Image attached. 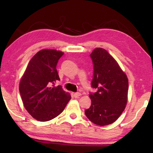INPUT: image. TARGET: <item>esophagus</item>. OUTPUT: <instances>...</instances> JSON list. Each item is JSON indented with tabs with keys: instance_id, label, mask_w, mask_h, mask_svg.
Returning <instances> with one entry per match:
<instances>
[{
	"instance_id": "esophagus-1",
	"label": "esophagus",
	"mask_w": 153,
	"mask_h": 153,
	"mask_svg": "<svg viewBox=\"0 0 153 153\" xmlns=\"http://www.w3.org/2000/svg\"><path fill=\"white\" fill-rule=\"evenodd\" d=\"M73 95H74V97L75 98H77V97H79V96L81 95V93H75L73 94Z\"/></svg>"
}]
</instances>
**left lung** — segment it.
<instances>
[{
	"instance_id": "8db88e82",
	"label": "left lung",
	"mask_w": 153,
	"mask_h": 153,
	"mask_svg": "<svg viewBox=\"0 0 153 153\" xmlns=\"http://www.w3.org/2000/svg\"><path fill=\"white\" fill-rule=\"evenodd\" d=\"M93 63V78L91 93V106L85 114L100 126L111 124L118 119L127 102L128 79L116 60L102 48L94 49L91 55Z\"/></svg>"
}]
</instances>
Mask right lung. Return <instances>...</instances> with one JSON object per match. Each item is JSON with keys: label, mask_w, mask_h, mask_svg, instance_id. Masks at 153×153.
<instances>
[{"label": "right lung", "mask_w": 153, "mask_h": 153, "mask_svg": "<svg viewBox=\"0 0 153 153\" xmlns=\"http://www.w3.org/2000/svg\"><path fill=\"white\" fill-rule=\"evenodd\" d=\"M64 53L43 49L30 60L19 83V93L24 107L33 118L45 122L61 114L71 99L61 85L56 65Z\"/></svg>", "instance_id": "right-lung-1"}]
</instances>
